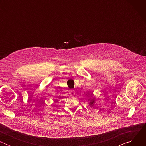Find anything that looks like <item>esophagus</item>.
I'll use <instances>...</instances> for the list:
<instances>
[{"label": "esophagus", "instance_id": "34e87169", "mask_svg": "<svg viewBox=\"0 0 146 146\" xmlns=\"http://www.w3.org/2000/svg\"><path fill=\"white\" fill-rule=\"evenodd\" d=\"M70 94L71 95L73 96V95L75 94V91H74V90H70Z\"/></svg>", "mask_w": 146, "mask_h": 146}]
</instances>
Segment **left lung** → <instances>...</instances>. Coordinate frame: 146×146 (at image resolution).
<instances>
[{
  "mask_svg": "<svg viewBox=\"0 0 146 146\" xmlns=\"http://www.w3.org/2000/svg\"><path fill=\"white\" fill-rule=\"evenodd\" d=\"M94 102H95V99H91V102H90V105H93V103H94Z\"/></svg>",
  "mask_w": 146,
  "mask_h": 146,
  "instance_id": "8db88e82",
  "label": "left lung"
}]
</instances>
